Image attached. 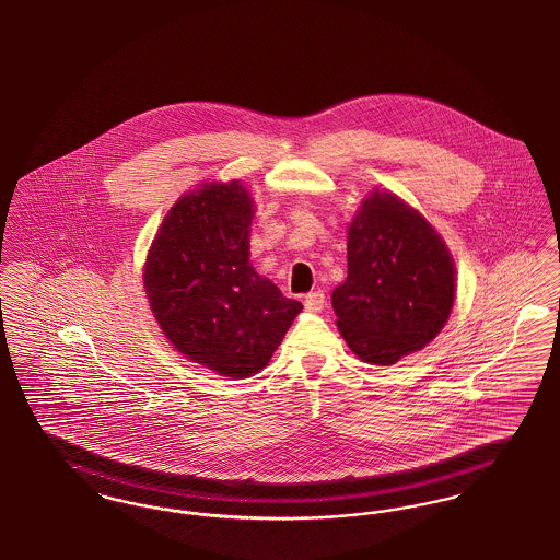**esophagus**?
Returning a JSON list of instances; mask_svg holds the SVG:
<instances>
[{"mask_svg": "<svg viewBox=\"0 0 560 560\" xmlns=\"http://www.w3.org/2000/svg\"><path fill=\"white\" fill-rule=\"evenodd\" d=\"M324 305H326V299H324L323 291H312V293L305 296V310L307 312H323Z\"/></svg>", "mask_w": 560, "mask_h": 560, "instance_id": "1", "label": "esophagus"}]
</instances>
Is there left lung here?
I'll return each mask as SVG.
<instances>
[{
    "label": "left lung",
    "instance_id": "1",
    "mask_svg": "<svg viewBox=\"0 0 560 560\" xmlns=\"http://www.w3.org/2000/svg\"><path fill=\"white\" fill-rule=\"evenodd\" d=\"M455 299V267L441 236L400 198L375 191L348 232V278L332 291L352 352L394 364L428 346Z\"/></svg>",
    "mask_w": 560,
    "mask_h": 560
}]
</instances>
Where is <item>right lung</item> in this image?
Here are the masks:
<instances>
[{
  "mask_svg": "<svg viewBox=\"0 0 560 560\" xmlns=\"http://www.w3.org/2000/svg\"><path fill=\"white\" fill-rule=\"evenodd\" d=\"M250 221L253 200L237 180L205 185L164 217L143 273L178 352L234 380L266 366L303 310L250 266Z\"/></svg>",
  "mask_w": 560,
  "mask_h": 560,
  "instance_id": "1",
  "label": "right lung"
}]
</instances>
